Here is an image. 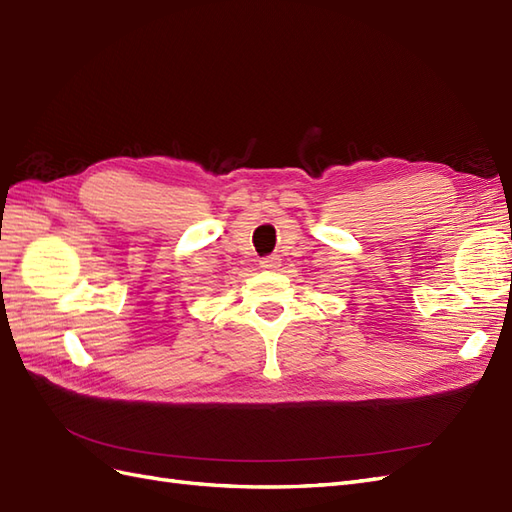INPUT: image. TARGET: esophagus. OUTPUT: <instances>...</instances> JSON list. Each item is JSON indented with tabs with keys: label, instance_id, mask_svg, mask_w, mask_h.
Instances as JSON below:
<instances>
[{
	"label": "esophagus",
	"instance_id": "obj_1",
	"mask_svg": "<svg viewBox=\"0 0 512 512\" xmlns=\"http://www.w3.org/2000/svg\"><path fill=\"white\" fill-rule=\"evenodd\" d=\"M259 266L264 270H276L281 266V257L279 255H270V257H264L259 261Z\"/></svg>",
	"mask_w": 512,
	"mask_h": 512
}]
</instances>
